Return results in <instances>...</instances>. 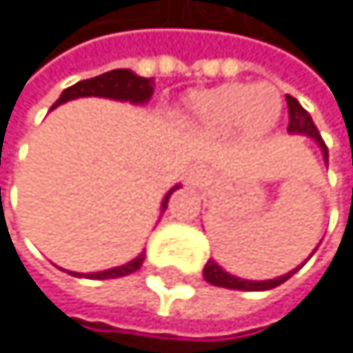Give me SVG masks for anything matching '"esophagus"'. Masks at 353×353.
I'll list each match as a JSON object with an SVG mask.
<instances>
[{
    "mask_svg": "<svg viewBox=\"0 0 353 353\" xmlns=\"http://www.w3.org/2000/svg\"><path fill=\"white\" fill-rule=\"evenodd\" d=\"M208 178H211V173H208L204 164H195V167H191V171H189V184H193V186L206 184Z\"/></svg>",
    "mask_w": 353,
    "mask_h": 353,
    "instance_id": "obj_1",
    "label": "esophagus"
}]
</instances>
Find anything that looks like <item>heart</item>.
I'll return each instance as SVG.
<instances>
[{"label":"heart","mask_w":353,"mask_h":353,"mask_svg":"<svg viewBox=\"0 0 353 353\" xmlns=\"http://www.w3.org/2000/svg\"><path fill=\"white\" fill-rule=\"evenodd\" d=\"M283 110L281 94L272 85L224 83L217 88L191 92L182 103L189 121L208 132L239 127L248 136H263L279 123Z\"/></svg>","instance_id":"1"}]
</instances>
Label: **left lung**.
<instances>
[{
  "label": "left lung",
  "instance_id": "left-lung-1",
  "mask_svg": "<svg viewBox=\"0 0 353 353\" xmlns=\"http://www.w3.org/2000/svg\"><path fill=\"white\" fill-rule=\"evenodd\" d=\"M285 101H288V114H290V125H288V132L290 134H301V136H307L316 142V145L321 147L323 151V158H325L327 162V147H325V142H323L321 134H319V129L314 125V121H312V116L301 107V103L296 99H292V96H285ZM316 250V248H314ZM314 254V252H312ZM310 254V257H312ZM307 257V259H310ZM305 259V261H307ZM303 261V263H305ZM303 263L299 265V268L294 270H290L281 276H276V279H268V281H248V279H239V276L235 274H230L226 272L224 268H221L219 263H215V259H208L206 265H204V279L208 283H213V285H219V288H228V290H246V292H261V290H272L276 285H281L283 281H288L290 276H292L296 270L303 268Z\"/></svg>",
  "mask_w": 353,
  "mask_h": 353
}]
</instances>
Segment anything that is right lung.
Returning <instances> with one entry per match:
<instances>
[{"label":"right lung","mask_w":353,"mask_h":353,"mask_svg":"<svg viewBox=\"0 0 353 353\" xmlns=\"http://www.w3.org/2000/svg\"><path fill=\"white\" fill-rule=\"evenodd\" d=\"M153 79H145V77H138L136 72L132 70H112V72H105L101 77H94L88 81H79L74 83L72 88L63 90L59 96V101L52 105V110L59 105H63L68 101L74 99H85V96H99V99H110V101H123V103H132V105H145L149 103V99L153 96ZM180 184H175L173 189L164 195V200L160 204V211L164 213L167 211V204H169V197L173 195V191H178ZM142 261H145V250H142L138 257H134L132 261H127L123 265H116V268L110 270H101V272H88V274H81V272H70L74 276H88V279H118V276H127L136 272Z\"/></svg>","instance_id":"right-lung-1"}]
</instances>
